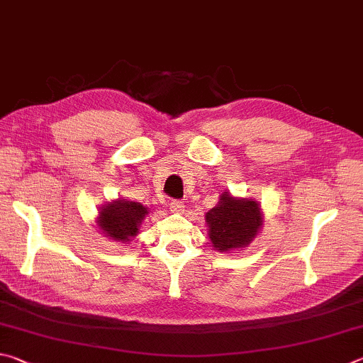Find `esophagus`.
Here are the masks:
<instances>
[{
  "mask_svg": "<svg viewBox=\"0 0 363 363\" xmlns=\"http://www.w3.org/2000/svg\"><path fill=\"white\" fill-rule=\"evenodd\" d=\"M170 211L174 213H183L185 212V204L182 201H172L170 202Z\"/></svg>",
  "mask_w": 363,
  "mask_h": 363,
  "instance_id": "esophagus-1",
  "label": "esophagus"
}]
</instances>
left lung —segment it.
Wrapping results in <instances>:
<instances>
[{"mask_svg": "<svg viewBox=\"0 0 363 363\" xmlns=\"http://www.w3.org/2000/svg\"><path fill=\"white\" fill-rule=\"evenodd\" d=\"M208 239L215 250L233 252L249 245L262 230L263 213L257 201L220 196L218 204L206 213Z\"/></svg>", "mask_w": 363, "mask_h": 363, "instance_id": "8db88e82", "label": "left lung"}]
</instances>
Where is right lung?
<instances>
[{"label":"right lung","instance_id":"obj_1","mask_svg":"<svg viewBox=\"0 0 363 363\" xmlns=\"http://www.w3.org/2000/svg\"><path fill=\"white\" fill-rule=\"evenodd\" d=\"M146 215L148 208L140 202L116 199L100 207L97 225L108 239L125 244L137 236Z\"/></svg>","mask_w":363,"mask_h":363}]
</instances>
